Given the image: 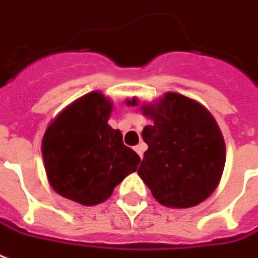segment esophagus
I'll use <instances>...</instances> for the list:
<instances>
[{
  "label": "esophagus",
  "instance_id": "34e87169",
  "mask_svg": "<svg viewBox=\"0 0 258 258\" xmlns=\"http://www.w3.org/2000/svg\"><path fill=\"white\" fill-rule=\"evenodd\" d=\"M145 150H146V145H145V143H139L138 146H135V151L139 154L141 158H143V153H145Z\"/></svg>",
  "mask_w": 258,
  "mask_h": 258
}]
</instances>
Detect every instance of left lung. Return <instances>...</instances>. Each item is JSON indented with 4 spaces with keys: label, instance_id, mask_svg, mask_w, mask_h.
Returning a JSON list of instances; mask_svg holds the SVG:
<instances>
[{
    "label": "left lung",
    "instance_id": "1",
    "mask_svg": "<svg viewBox=\"0 0 258 258\" xmlns=\"http://www.w3.org/2000/svg\"><path fill=\"white\" fill-rule=\"evenodd\" d=\"M138 105V98L127 100ZM153 120L142 131L147 149L138 174L154 199L172 208H189L215 190L226 162L225 139L202 104L168 92L155 104H143Z\"/></svg>",
    "mask_w": 258,
    "mask_h": 258
}]
</instances>
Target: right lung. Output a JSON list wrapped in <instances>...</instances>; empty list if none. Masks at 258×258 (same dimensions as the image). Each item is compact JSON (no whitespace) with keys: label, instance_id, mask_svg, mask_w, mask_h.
<instances>
[{"label":"right lung","instance_id":"right-lung-1","mask_svg":"<svg viewBox=\"0 0 258 258\" xmlns=\"http://www.w3.org/2000/svg\"><path fill=\"white\" fill-rule=\"evenodd\" d=\"M112 101L100 92L82 96L47 127L43 161L52 189L82 206L105 202L141 162L123 143L119 130L108 124Z\"/></svg>","mask_w":258,"mask_h":258}]
</instances>
